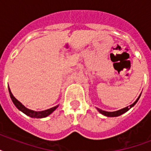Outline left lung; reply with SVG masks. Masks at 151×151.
I'll return each mask as SVG.
<instances>
[{"label": "left lung", "mask_w": 151, "mask_h": 151, "mask_svg": "<svg viewBox=\"0 0 151 151\" xmlns=\"http://www.w3.org/2000/svg\"><path fill=\"white\" fill-rule=\"evenodd\" d=\"M141 94L139 95V96L137 98V99H136L135 102H134L132 104H131V105L129 106H126V107L123 108V109H121V110H117V111H113V112H109V111H105V110H101V109H99V108H96L97 110L99 111L100 114H102L103 115H104V116H106V117H118V116H120V115L123 114H124L125 112H127L128 110H129V109H131L132 106H134V105L136 104L137 102H138L139 99V97H140Z\"/></svg>", "instance_id": "8db88e82"}]
</instances>
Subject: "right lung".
Here are the masks:
<instances>
[{"mask_svg": "<svg viewBox=\"0 0 151 151\" xmlns=\"http://www.w3.org/2000/svg\"><path fill=\"white\" fill-rule=\"evenodd\" d=\"M8 91H9V94H10V97L12 100L14 105L16 106L18 110H20L21 112H22L23 114H25L27 116H29L30 117H33V118H44V117H48V115H50L52 113H53L55 110L59 105L55 106L54 107H52L50 109H48V110H42V111H35V110H29L28 108H27L24 105H22V103H20L19 101L16 99L14 97V96L12 95V92H11L10 88H8Z\"/></svg>", "mask_w": 151, "mask_h": 151, "instance_id": "right-lung-1", "label": "right lung"}]
</instances>
